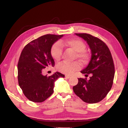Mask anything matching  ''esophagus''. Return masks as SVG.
<instances>
[{
    "instance_id": "34e87169",
    "label": "esophagus",
    "mask_w": 128,
    "mask_h": 128,
    "mask_svg": "<svg viewBox=\"0 0 128 128\" xmlns=\"http://www.w3.org/2000/svg\"><path fill=\"white\" fill-rule=\"evenodd\" d=\"M70 77H71V76H70V75H66V78H70Z\"/></svg>"
}]
</instances>
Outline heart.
Instances as JSON below:
<instances>
[{
	"label": "heart",
	"mask_w": 128,
	"mask_h": 128,
	"mask_svg": "<svg viewBox=\"0 0 128 128\" xmlns=\"http://www.w3.org/2000/svg\"><path fill=\"white\" fill-rule=\"evenodd\" d=\"M62 46H66L75 52L77 58L81 60H85L87 58V54L84 52L86 46L84 42L80 40L73 39L66 41H60L54 43L51 48V55L56 60L60 59L62 53ZM80 66L78 62H64L59 64L57 69L60 72L66 74H72L75 70L79 69Z\"/></svg>",
	"instance_id": "heart-1"
}]
</instances>
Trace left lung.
I'll return each instance as SVG.
<instances>
[{
  "mask_svg": "<svg viewBox=\"0 0 128 128\" xmlns=\"http://www.w3.org/2000/svg\"><path fill=\"white\" fill-rule=\"evenodd\" d=\"M75 34L85 40L91 50L90 60L81 72L91 76L88 80L78 78L73 91L83 101L96 103L104 98L112 88L115 72L112 56L107 46L99 38L87 34Z\"/></svg>",
  "mask_w": 128,
  "mask_h": 128,
  "instance_id": "left-lung-1",
  "label": "left lung"
}]
</instances>
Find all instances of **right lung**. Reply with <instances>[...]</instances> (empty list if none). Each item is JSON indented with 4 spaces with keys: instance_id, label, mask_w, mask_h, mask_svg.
Masks as SVG:
<instances>
[{
    "instance_id": "add662e5",
    "label": "right lung",
    "mask_w": 128,
    "mask_h": 128,
    "mask_svg": "<svg viewBox=\"0 0 128 128\" xmlns=\"http://www.w3.org/2000/svg\"><path fill=\"white\" fill-rule=\"evenodd\" d=\"M63 34H46L27 44L21 53L18 65V85L25 96L34 102H42L53 93L54 83L65 75L59 72L48 76L43 69L53 66L51 55L53 44Z\"/></svg>"
}]
</instances>
